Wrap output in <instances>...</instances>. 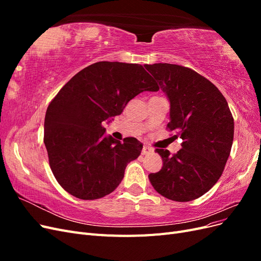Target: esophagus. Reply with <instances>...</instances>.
Returning <instances> with one entry per match:
<instances>
[{
  "mask_svg": "<svg viewBox=\"0 0 261 261\" xmlns=\"http://www.w3.org/2000/svg\"><path fill=\"white\" fill-rule=\"evenodd\" d=\"M141 153H143L144 155H149V154L153 153V149L148 147V146H144L143 150H141Z\"/></svg>",
  "mask_w": 261,
  "mask_h": 261,
  "instance_id": "obj_1",
  "label": "esophagus"
}]
</instances>
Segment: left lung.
Segmentation results:
<instances>
[{"mask_svg": "<svg viewBox=\"0 0 261 261\" xmlns=\"http://www.w3.org/2000/svg\"><path fill=\"white\" fill-rule=\"evenodd\" d=\"M145 67L170 101L168 128L183 139L175 154L155 149L163 167L149 174L150 183L171 200L199 198L222 175L230 155L234 137L230 108L217 87L191 68L169 63Z\"/></svg>", "mask_w": 261, "mask_h": 261, "instance_id": "left-lung-1", "label": "left lung"}]
</instances>
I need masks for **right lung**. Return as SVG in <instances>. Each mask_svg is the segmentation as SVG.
Masks as SVG:
<instances>
[{"mask_svg":"<svg viewBox=\"0 0 261 261\" xmlns=\"http://www.w3.org/2000/svg\"><path fill=\"white\" fill-rule=\"evenodd\" d=\"M158 90L143 65L120 62L94 63L64 85L46 110L43 141L53 175L67 193L93 200L120 185L143 144L106 136L102 122L120 115L140 92Z\"/></svg>","mask_w":261,"mask_h":261,"instance_id":"add662e5","label":"right lung"}]
</instances>
